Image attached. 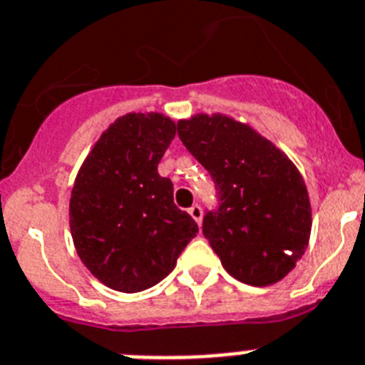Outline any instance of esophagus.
I'll return each mask as SVG.
<instances>
[{"label": "esophagus", "mask_w": 365, "mask_h": 365, "mask_svg": "<svg viewBox=\"0 0 365 365\" xmlns=\"http://www.w3.org/2000/svg\"><path fill=\"white\" fill-rule=\"evenodd\" d=\"M189 215L196 220V224H200L202 222V207L198 204H195L192 207H189Z\"/></svg>", "instance_id": "1"}]
</instances>
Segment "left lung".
Segmentation results:
<instances>
[{
  "mask_svg": "<svg viewBox=\"0 0 365 365\" xmlns=\"http://www.w3.org/2000/svg\"><path fill=\"white\" fill-rule=\"evenodd\" d=\"M185 148L211 174L218 205L202 233L240 283L274 284L309 246V192L296 165L248 125L226 115L178 121Z\"/></svg>",
  "mask_w": 365,
  "mask_h": 365,
  "instance_id": "left-lung-1",
  "label": "left lung"
}]
</instances>
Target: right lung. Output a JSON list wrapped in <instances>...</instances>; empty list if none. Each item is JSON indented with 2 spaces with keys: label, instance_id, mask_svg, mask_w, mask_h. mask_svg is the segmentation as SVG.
I'll return each mask as SVG.
<instances>
[{
  "label": "right lung",
  "instance_id": "add662e5",
  "mask_svg": "<svg viewBox=\"0 0 365 365\" xmlns=\"http://www.w3.org/2000/svg\"><path fill=\"white\" fill-rule=\"evenodd\" d=\"M174 135L176 125L161 113L119 117L73 185L69 226L78 257L119 292L160 283L198 233L191 215L174 205L173 182L158 173Z\"/></svg>",
  "mask_w": 365,
  "mask_h": 365
}]
</instances>
